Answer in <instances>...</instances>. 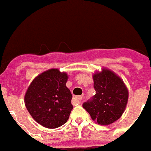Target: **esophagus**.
<instances>
[{
    "instance_id": "1",
    "label": "esophagus",
    "mask_w": 151,
    "mask_h": 151,
    "mask_svg": "<svg viewBox=\"0 0 151 151\" xmlns=\"http://www.w3.org/2000/svg\"><path fill=\"white\" fill-rule=\"evenodd\" d=\"M74 99H75L76 102H77V103H80V101H81V99H82V96H75L74 97Z\"/></svg>"
}]
</instances>
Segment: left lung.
<instances>
[{
	"label": "left lung",
	"instance_id": "8db88e82",
	"mask_svg": "<svg viewBox=\"0 0 151 151\" xmlns=\"http://www.w3.org/2000/svg\"><path fill=\"white\" fill-rule=\"evenodd\" d=\"M96 94L83 107L93 121L108 125L122 116L128 100V90L120 77L108 68L93 74Z\"/></svg>",
	"mask_w": 151,
	"mask_h": 151
}]
</instances>
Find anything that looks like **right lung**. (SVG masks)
Returning a JSON list of instances; mask_svg holds the SVG:
<instances>
[{"label":"right lung","instance_id":"add662e5","mask_svg":"<svg viewBox=\"0 0 151 151\" xmlns=\"http://www.w3.org/2000/svg\"><path fill=\"white\" fill-rule=\"evenodd\" d=\"M68 76L51 68L37 76L25 93L24 102L34 119L47 128L62 126L69 118L72 94L65 84Z\"/></svg>","mask_w":151,"mask_h":151}]
</instances>
